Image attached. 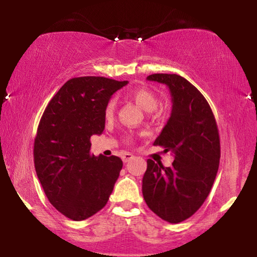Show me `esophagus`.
<instances>
[{
  "label": "esophagus",
  "mask_w": 257,
  "mask_h": 257,
  "mask_svg": "<svg viewBox=\"0 0 257 257\" xmlns=\"http://www.w3.org/2000/svg\"><path fill=\"white\" fill-rule=\"evenodd\" d=\"M121 159H122V161H124V163H128L130 160L133 159V154H131V153H124V154H122Z\"/></svg>",
  "instance_id": "1"
}]
</instances>
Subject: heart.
<instances>
[{
    "label": "heart",
    "instance_id": "heart-1",
    "mask_svg": "<svg viewBox=\"0 0 257 257\" xmlns=\"http://www.w3.org/2000/svg\"><path fill=\"white\" fill-rule=\"evenodd\" d=\"M130 97H131L132 99L146 112L154 111L158 107V105H159V100H158L156 93H154L152 90L147 89V87H137V89L132 90L131 92H130ZM115 106H117V101H115V99H110L106 103V105H105L104 117L106 118L107 120L113 118ZM126 140H127V142H131V137H127Z\"/></svg>",
    "mask_w": 257,
    "mask_h": 257
}]
</instances>
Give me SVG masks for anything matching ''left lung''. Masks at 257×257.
I'll list each match as a JSON object with an SVG mask.
<instances>
[{
  "instance_id": "obj_1",
  "label": "left lung",
  "mask_w": 257,
  "mask_h": 257,
  "mask_svg": "<svg viewBox=\"0 0 257 257\" xmlns=\"http://www.w3.org/2000/svg\"><path fill=\"white\" fill-rule=\"evenodd\" d=\"M147 79L171 91V117L153 145L175 158L171 167L147 160L143 195L153 213L178 223L191 217L212 189L220 163L219 130L208 101L184 77L154 73Z\"/></svg>"
}]
</instances>
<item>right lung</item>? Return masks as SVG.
Masks as SVG:
<instances>
[{
    "label": "right lung",
    "instance_id": "1",
    "mask_svg": "<svg viewBox=\"0 0 257 257\" xmlns=\"http://www.w3.org/2000/svg\"><path fill=\"white\" fill-rule=\"evenodd\" d=\"M128 82L76 77L49 101L38 124L34 163L43 191L58 212L82 221L103 208L122 167L119 157H94L90 138L105 127V105Z\"/></svg>",
    "mask_w": 257,
    "mask_h": 257
}]
</instances>
